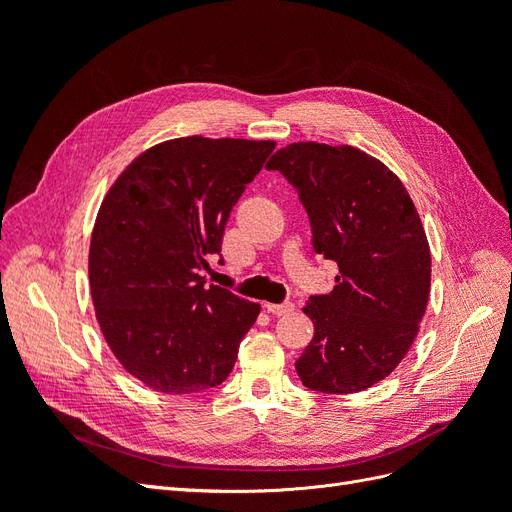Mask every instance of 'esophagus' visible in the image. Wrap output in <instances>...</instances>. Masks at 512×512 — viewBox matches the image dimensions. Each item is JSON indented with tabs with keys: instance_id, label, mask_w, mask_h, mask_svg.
I'll return each mask as SVG.
<instances>
[{
	"instance_id": "obj_1",
	"label": "esophagus",
	"mask_w": 512,
	"mask_h": 512,
	"mask_svg": "<svg viewBox=\"0 0 512 512\" xmlns=\"http://www.w3.org/2000/svg\"><path fill=\"white\" fill-rule=\"evenodd\" d=\"M265 309L269 314H273V316H286V314H290L292 309H294V303H290V301H286V303H280V305H275V303H267L265 305Z\"/></svg>"
}]
</instances>
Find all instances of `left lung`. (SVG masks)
<instances>
[{
  "mask_svg": "<svg viewBox=\"0 0 512 512\" xmlns=\"http://www.w3.org/2000/svg\"><path fill=\"white\" fill-rule=\"evenodd\" d=\"M267 168L297 190L314 252L339 267L335 288L303 307L314 339L297 374L318 393L365 391L401 363L425 316L431 254L421 218L399 177L350 145L292 143Z\"/></svg>",
  "mask_w": 512,
  "mask_h": 512,
  "instance_id": "8db88e82",
  "label": "left lung"
}]
</instances>
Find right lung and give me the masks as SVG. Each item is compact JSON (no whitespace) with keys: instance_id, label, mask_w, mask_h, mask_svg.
I'll list each match as a JSON object with an SVG mask.
<instances>
[{"instance_id":"right-lung-1","label":"right lung","mask_w":512,"mask_h":512,"mask_svg":"<svg viewBox=\"0 0 512 512\" xmlns=\"http://www.w3.org/2000/svg\"><path fill=\"white\" fill-rule=\"evenodd\" d=\"M273 141L185 136L143 151L104 196L89 286L108 348L149 389L185 395L222 384L260 305L205 286L207 258Z\"/></svg>"}]
</instances>
